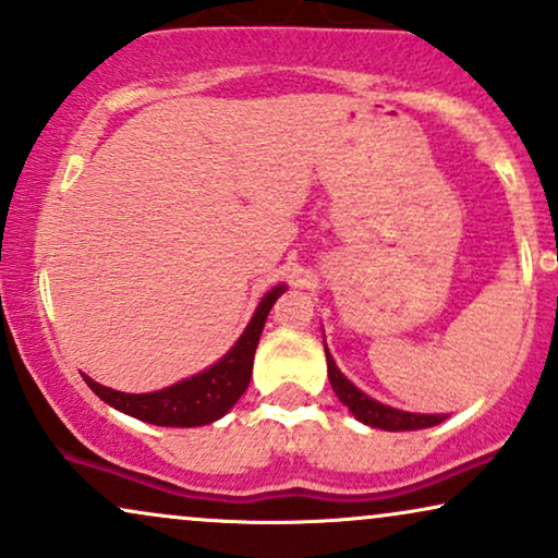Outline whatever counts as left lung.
<instances>
[{"mask_svg": "<svg viewBox=\"0 0 558 558\" xmlns=\"http://www.w3.org/2000/svg\"><path fill=\"white\" fill-rule=\"evenodd\" d=\"M326 362H328V380H331L333 393L339 396V401L352 411L356 422L375 426V429L385 432H414V429H426V426H435L445 422L447 414H414V411L393 409V405H385L375 398H369L364 390L356 388V385L349 380L347 375L336 367L331 352L326 347Z\"/></svg>", "mask_w": 558, "mask_h": 558, "instance_id": "left-lung-1", "label": "left lung"}]
</instances>
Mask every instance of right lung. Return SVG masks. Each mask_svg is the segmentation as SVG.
Masks as SVG:
<instances>
[{"label":"right lung","mask_w":558,"mask_h":558,"mask_svg":"<svg viewBox=\"0 0 558 558\" xmlns=\"http://www.w3.org/2000/svg\"><path fill=\"white\" fill-rule=\"evenodd\" d=\"M284 292V284L268 290L260 298L256 313H253L245 331L240 333L235 347L222 360L206 367L204 373L185 377V380L170 385V388L155 390V393H121V390L95 383L93 377H85V383L100 401L113 405L116 411L140 418V422L155 426H204L217 422L245 393L247 383H251L253 356H256L266 315Z\"/></svg>","instance_id":"right-lung-1"}]
</instances>
